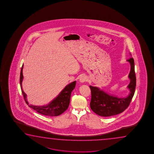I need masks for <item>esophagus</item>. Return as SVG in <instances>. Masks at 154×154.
<instances>
[{"mask_svg":"<svg viewBox=\"0 0 154 154\" xmlns=\"http://www.w3.org/2000/svg\"><path fill=\"white\" fill-rule=\"evenodd\" d=\"M87 80V78L85 75L81 76V77L79 79V81L82 83L86 82Z\"/></svg>","mask_w":154,"mask_h":154,"instance_id":"esophagus-1","label":"esophagus"}]
</instances>
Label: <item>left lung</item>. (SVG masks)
Wrapping results in <instances>:
<instances>
[{"mask_svg":"<svg viewBox=\"0 0 154 154\" xmlns=\"http://www.w3.org/2000/svg\"><path fill=\"white\" fill-rule=\"evenodd\" d=\"M127 61L131 64V71L128 75L131 81L127 86L129 94L127 97H119L109 94L97 87L89 86L91 95L90 106L91 109L97 115L104 117L117 115L125 111L130 104L135 93L136 79L134 60L133 57H131Z\"/></svg>","mask_w":154,"mask_h":154,"instance_id":"obj_1","label":"left lung"}]
</instances>
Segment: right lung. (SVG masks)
I'll return each instance as SVG.
<instances>
[{"instance_id":"obj_1","label":"right lung","mask_w":154,"mask_h":154,"mask_svg":"<svg viewBox=\"0 0 154 154\" xmlns=\"http://www.w3.org/2000/svg\"><path fill=\"white\" fill-rule=\"evenodd\" d=\"M23 65L21 67L20 76V84L21 87V91L23 95V98L29 107L35 110L36 112L42 115L50 116H57L61 115L68 108L70 103V96L72 91L75 88L76 81H73L70 84L66 86L63 91L60 92L57 97L51 101L50 103L44 106H38L33 105H29V102L27 101L26 94L23 91L22 88V81L23 80Z\"/></svg>"}]
</instances>
